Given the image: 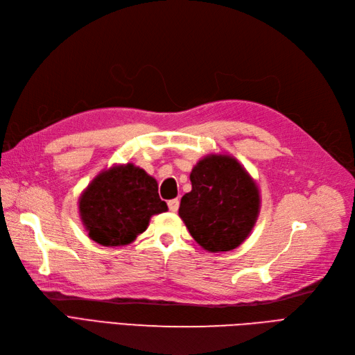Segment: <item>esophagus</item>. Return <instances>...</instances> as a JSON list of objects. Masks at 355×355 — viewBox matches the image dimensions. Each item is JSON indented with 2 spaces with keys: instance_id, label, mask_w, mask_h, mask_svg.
I'll return each instance as SVG.
<instances>
[{
  "instance_id": "obj_1",
  "label": "esophagus",
  "mask_w": 355,
  "mask_h": 355,
  "mask_svg": "<svg viewBox=\"0 0 355 355\" xmlns=\"http://www.w3.org/2000/svg\"><path fill=\"white\" fill-rule=\"evenodd\" d=\"M178 207H180V200L178 199H173V200L168 202V208H169L171 212H177Z\"/></svg>"
}]
</instances>
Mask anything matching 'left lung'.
Here are the masks:
<instances>
[{"label":"left lung","mask_w":355,"mask_h":355,"mask_svg":"<svg viewBox=\"0 0 355 355\" xmlns=\"http://www.w3.org/2000/svg\"><path fill=\"white\" fill-rule=\"evenodd\" d=\"M190 181L178 215L191 237L208 252L242 245L261 211V191L248 169L232 155L209 153L193 166Z\"/></svg>","instance_id":"8db88e82"}]
</instances>
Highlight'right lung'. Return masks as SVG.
<instances>
[{"instance_id": "add662e5", "label": "right lung", "mask_w": 355, "mask_h": 355, "mask_svg": "<svg viewBox=\"0 0 355 355\" xmlns=\"http://www.w3.org/2000/svg\"><path fill=\"white\" fill-rule=\"evenodd\" d=\"M166 211L157 181L131 162L100 171L78 199L88 237L109 248L132 243L147 230L153 215Z\"/></svg>"}]
</instances>
